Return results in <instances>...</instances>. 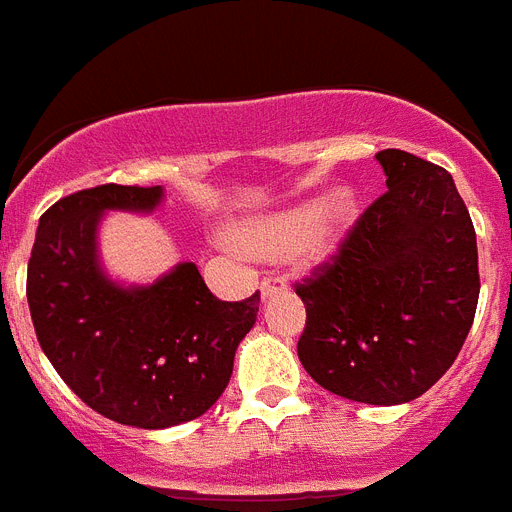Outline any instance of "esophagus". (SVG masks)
Listing matches in <instances>:
<instances>
[{
    "label": "esophagus",
    "mask_w": 512,
    "mask_h": 512,
    "mask_svg": "<svg viewBox=\"0 0 512 512\" xmlns=\"http://www.w3.org/2000/svg\"><path fill=\"white\" fill-rule=\"evenodd\" d=\"M287 289V279L282 274H269V277L261 279V295L271 297L277 295V292H284Z\"/></svg>",
    "instance_id": "34e87169"
}]
</instances>
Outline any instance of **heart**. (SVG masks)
Wrapping results in <instances>:
<instances>
[{
	"label": "heart",
	"instance_id": "1",
	"mask_svg": "<svg viewBox=\"0 0 512 512\" xmlns=\"http://www.w3.org/2000/svg\"><path fill=\"white\" fill-rule=\"evenodd\" d=\"M354 212V194L338 189L323 202H307L295 210L248 223L241 233V243L248 251L271 256V259L292 256L305 246H312L315 251H328L343 228L351 223Z\"/></svg>",
	"mask_w": 512,
	"mask_h": 512
}]
</instances>
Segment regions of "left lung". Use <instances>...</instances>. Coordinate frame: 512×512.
<instances>
[{"label":"left lung","instance_id":"1","mask_svg":"<svg viewBox=\"0 0 512 512\" xmlns=\"http://www.w3.org/2000/svg\"><path fill=\"white\" fill-rule=\"evenodd\" d=\"M377 161L387 192L295 284L307 310L297 354L333 395L400 405L431 390L467 341L477 235L449 171L400 148Z\"/></svg>","mask_w":512,"mask_h":512}]
</instances>
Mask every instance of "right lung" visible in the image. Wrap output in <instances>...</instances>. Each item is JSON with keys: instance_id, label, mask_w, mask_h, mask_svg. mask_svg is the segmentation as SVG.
Segmentation results:
<instances>
[{"instance_id": "right-lung-1", "label": "right lung", "mask_w": 512, "mask_h": 512, "mask_svg": "<svg viewBox=\"0 0 512 512\" xmlns=\"http://www.w3.org/2000/svg\"><path fill=\"white\" fill-rule=\"evenodd\" d=\"M161 194V187L99 184L61 197L40 215L27 261V305L53 369L99 415L151 431L215 405L259 312V292L217 300L194 264L130 289L99 271L94 233L102 212H148Z\"/></svg>"}]
</instances>
